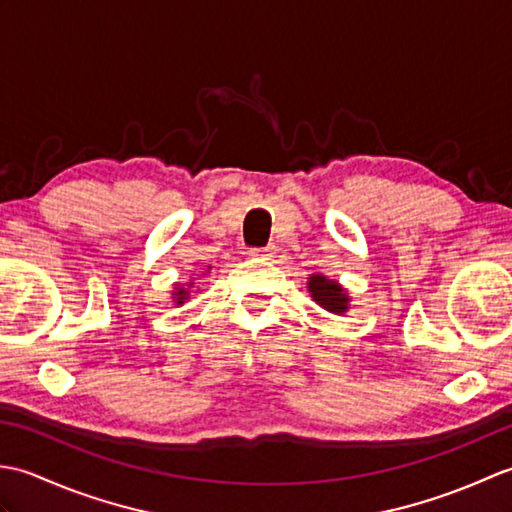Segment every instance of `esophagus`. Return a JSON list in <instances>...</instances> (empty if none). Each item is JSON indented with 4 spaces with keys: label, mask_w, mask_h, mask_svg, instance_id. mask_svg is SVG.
I'll return each instance as SVG.
<instances>
[{
    "label": "esophagus",
    "mask_w": 512,
    "mask_h": 512,
    "mask_svg": "<svg viewBox=\"0 0 512 512\" xmlns=\"http://www.w3.org/2000/svg\"><path fill=\"white\" fill-rule=\"evenodd\" d=\"M273 253H275L273 248H250L248 250V255L253 259H270L273 257Z\"/></svg>",
    "instance_id": "obj_1"
}]
</instances>
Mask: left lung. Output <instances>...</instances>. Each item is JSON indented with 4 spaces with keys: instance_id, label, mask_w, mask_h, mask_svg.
<instances>
[{
    "instance_id": "obj_1",
    "label": "left lung",
    "mask_w": 512,
    "mask_h": 512,
    "mask_svg": "<svg viewBox=\"0 0 512 512\" xmlns=\"http://www.w3.org/2000/svg\"><path fill=\"white\" fill-rule=\"evenodd\" d=\"M308 292L312 301L317 303L319 308L328 310L330 314H345L350 310V292L343 288L339 281H334L330 277H325L321 273H314L308 277Z\"/></svg>"
}]
</instances>
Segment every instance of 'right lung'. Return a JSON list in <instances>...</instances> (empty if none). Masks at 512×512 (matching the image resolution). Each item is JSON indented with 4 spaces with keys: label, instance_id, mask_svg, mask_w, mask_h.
<instances>
[{
    "label": "right lung",
    "instance_id": "1",
    "mask_svg": "<svg viewBox=\"0 0 512 512\" xmlns=\"http://www.w3.org/2000/svg\"><path fill=\"white\" fill-rule=\"evenodd\" d=\"M191 288H193V281H187V284H176L171 290V301L176 303V306H182L184 301L191 299Z\"/></svg>",
    "mask_w": 512,
    "mask_h": 512
}]
</instances>
